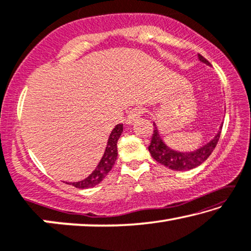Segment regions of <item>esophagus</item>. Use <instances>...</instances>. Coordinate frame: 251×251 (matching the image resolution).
I'll return each mask as SVG.
<instances>
[{
	"label": "esophagus",
	"mask_w": 251,
	"mask_h": 251,
	"mask_svg": "<svg viewBox=\"0 0 251 251\" xmlns=\"http://www.w3.org/2000/svg\"><path fill=\"white\" fill-rule=\"evenodd\" d=\"M142 114H143V110H142L140 107L134 108V109H132V110L129 111L128 116H127V118H126V124H127V125L133 124L134 122H136L137 119L141 117Z\"/></svg>",
	"instance_id": "34e87169"
}]
</instances>
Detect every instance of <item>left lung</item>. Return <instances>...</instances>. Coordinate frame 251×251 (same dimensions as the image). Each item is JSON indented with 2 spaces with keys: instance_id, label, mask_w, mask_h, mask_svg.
Listing matches in <instances>:
<instances>
[{
  "instance_id": "left-lung-1",
  "label": "left lung",
  "mask_w": 251,
  "mask_h": 251,
  "mask_svg": "<svg viewBox=\"0 0 251 251\" xmlns=\"http://www.w3.org/2000/svg\"><path fill=\"white\" fill-rule=\"evenodd\" d=\"M198 58H200L201 62L209 65V62L201 54H198ZM153 126H154V129H153L151 143L149 145V151L151 153L152 158L156 162L163 164L164 167L178 171L193 169V168H196L203 163L211 155L213 150L215 149L216 144H218L220 135H221V130H220L209 143L205 144L204 147H201L194 152H178L174 151L173 149L168 148L164 144V142L159 134L158 127H156L154 123H153Z\"/></svg>"
}]
</instances>
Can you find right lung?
Wrapping results in <instances>:
<instances>
[{
    "mask_svg": "<svg viewBox=\"0 0 251 251\" xmlns=\"http://www.w3.org/2000/svg\"><path fill=\"white\" fill-rule=\"evenodd\" d=\"M123 133V124L116 125L113 132L110 133V136L108 138V143L106 150H104L103 156L100 160V162L95 171L89 176L88 178L83 179V180L77 181V182H69V185H72L76 188H90V187H93L98 185L102 179L106 177L107 174L111 170V168L114 167V164L117 160V142L118 138L121 137ZM67 184V182H66Z\"/></svg>",
    "mask_w": 251,
    "mask_h": 251,
    "instance_id": "1",
    "label": "right lung"
}]
</instances>
